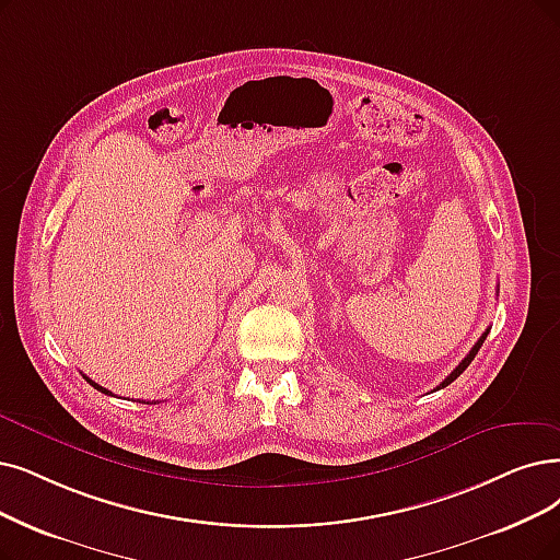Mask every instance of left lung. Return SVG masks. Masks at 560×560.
<instances>
[{"label":"left lung","mask_w":560,"mask_h":560,"mask_svg":"<svg viewBox=\"0 0 560 560\" xmlns=\"http://www.w3.org/2000/svg\"><path fill=\"white\" fill-rule=\"evenodd\" d=\"M487 332H489V328H487V330H485V332L480 335V340H478V342L474 345V349H471V351H468V353H466V358H464V361H462V363H459V365H457V368H455V370H453V372H451L448 376H445V378H443V382L439 384V388H445V386H448V384H453V382H455V378H457V376H459V374H462V372H464V370H466L468 365H471V361H474V358H476V353L480 351V347H482V342H485V338H487Z\"/></svg>","instance_id":"8db88e82"}]
</instances>
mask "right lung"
<instances>
[{
  "label": "right lung",
  "instance_id": "obj_1",
  "mask_svg": "<svg viewBox=\"0 0 560 560\" xmlns=\"http://www.w3.org/2000/svg\"><path fill=\"white\" fill-rule=\"evenodd\" d=\"M82 376H84V374H82ZM84 378H86V382H89V384H92V386H94V388H96V390H101V393H105V395H112V393H109V390H107V388H103V386H98V384H96V382H92V378H89V376H84ZM147 405H149V401H147ZM151 405H155V401H151Z\"/></svg>",
  "mask_w": 560,
  "mask_h": 560
}]
</instances>
